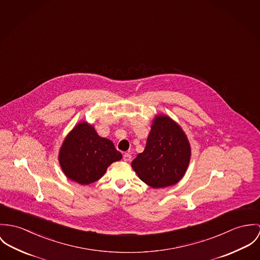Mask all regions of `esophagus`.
I'll return each instance as SVG.
<instances>
[{
	"mask_svg": "<svg viewBox=\"0 0 260 260\" xmlns=\"http://www.w3.org/2000/svg\"><path fill=\"white\" fill-rule=\"evenodd\" d=\"M122 158H123V160H124V161H129V160L132 159V155H131L129 153H124Z\"/></svg>",
	"mask_w": 260,
	"mask_h": 260,
	"instance_id": "obj_1",
	"label": "esophagus"
}]
</instances>
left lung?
<instances>
[{
	"instance_id": "obj_1",
	"label": "left lung",
	"mask_w": 260,
	"mask_h": 260,
	"mask_svg": "<svg viewBox=\"0 0 260 260\" xmlns=\"http://www.w3.org/2000/svg\"><path fill=\"white\" fill-rule=\"evenodd\" d=\"M190 145L181 127L167 116L152 121L144 151L133 160L139 177L153 188L177 183L187 170Z\"/></svg>"
}]
</instances>
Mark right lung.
Wrapping results in <instances>:
<instances>
[{
	"label": "right lung",
	"mask_w": 260,
	"mask_h": 260,
	"mask_svg": "<svg viewBox=\"0 0 260 260\" xmlns=\"http://www.w3.org/2000/svg\"><path fill=\"white\" fill-rule=\"evenodd\" d=\"M121 157L113 142L100 137L87 122H80L72 129L58 154L60 168L67 177L83 185L99 180L107 169Z\"/></svg>",
	"instance_id": "1"
}]
</instances>
